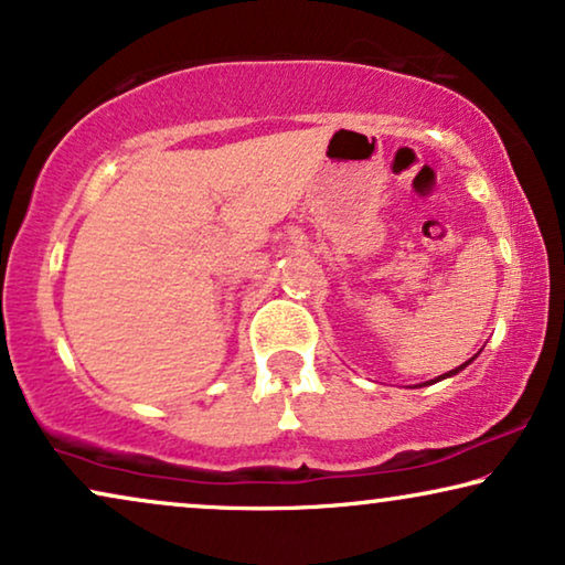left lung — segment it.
Returning <instances> with one entry per match:
<instances>
[{
    "label": "left lung",
    "instance_id": "8db88e82",
    "mask_svg": "<svg viewBox=\"0 0 565 565\" xmlns=\"http://www.w3.org/2000/svg\"><path fill=\"white\" fill-rule=\"evenodd\" d=\"M470 362H473V358H470L468 362H462V365H460V367H455V370H450V373H445V375H439V377H435V381H429V383H437V381H445V377H452V375H458L462 367H468V365H470Z\"/></svg>",
    "mask_w": 565,
    "mask_h": 565
}]
</instances>
